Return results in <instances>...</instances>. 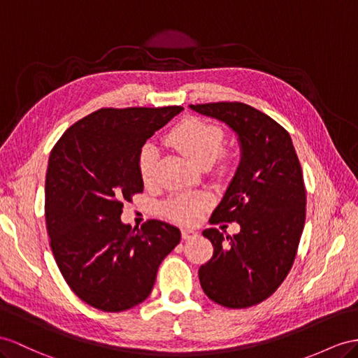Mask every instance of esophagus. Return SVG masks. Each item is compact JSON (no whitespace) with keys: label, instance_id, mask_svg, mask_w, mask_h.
I'll use <instances>...</instances> for the list:
<instances>
[{"label":"esophagus","instance_id":"obj_1","mask_svg":"<svg viewBox=\"0 0 358 358\" xmlns=\"http://www.w3.org/2000/svg\"><path fill=\"white\" fill-rule=\"evenodd\" d=\"M181 236L185 241H190V239H195V237H198V233L195 230H190V228H182Z\"/></svg>","mask_w":358,"mask_h":358}]
</instances>
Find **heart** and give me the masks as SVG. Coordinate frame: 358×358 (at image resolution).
Segmentation results:
<instances>
[{
    "label": "heart",
    "mask_w": 358,
    "mask_h": 358,
    "mask_svg": "<svg viewBox=\"0 0 358 358\" xmlns=\"http://www.w3.org/2000/svg\"><path fill=\"white\" fill-rule=\"evenodd\" d=\"M168 142L189 162L201 168L206 164H212L219 157L222 151L224 133L216 125L207 124L196 117H189L171 130ZM157 159L159 152L152 143L142 146L139 154V171L145 182H150L154 178ZM204 206L206 199L201 196H178L173 198L166 206V213L177 221L194 222Z\"/></svg>",
    "instance_id": "1"
}]
</instances>
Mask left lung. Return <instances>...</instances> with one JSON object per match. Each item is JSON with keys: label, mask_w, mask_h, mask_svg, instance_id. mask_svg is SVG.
<instances>
[{"label": "left lung", "mask_w": 358, "mask_h": 358, "mask_svg": "<svg viewBox=\"0 0 358 358\" xmlns=\"http://www.w3.org/2000/svg\"><path fill=\"white\" fill-rule=\"evenodd\" d=\"M236 134L241 162L210 217L241 225L234 236L207 228L213 257L199 268L206 295L228 308L269 298L287 277L306 222V187L289 133L243 103L189 106Z\"/></svg>", "instance_id": "obj_1"}]
</instances>
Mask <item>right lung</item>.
Here are the masks:
<instances>
[{
    "mask_svg": "<svg viewBox=\"0 0 358 358\" xmlns=\"http://www.w3.org/2000/svg\"><path fill=\"white\" fill-rule=\"evenodd\" d=\"M182 107L101 108L54 146L45 178V221L68 286L86 304L124 311L150 296L163 259L180 243L177 227L121 221L125 201L143 190L145 142Z\"/></svg>",
    "mask_w": 358,
    "mask_h": 358,
    "instance_id": "add662e5",
    "label": "right lung"
}]
</instances>
